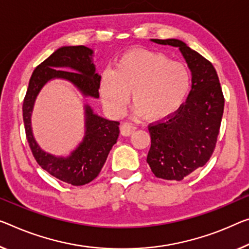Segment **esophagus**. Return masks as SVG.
I'll list each match as a JSON object with an SVG mask.
<instances>
[{"label": "esophagus", "instance_id": "esophagus-1", "mask_svg": "<svg viewBox=\"0 0 249 249\" xmlns=\"http://www.w3.org/2000/svg\"><path fill=\"white\" fill-rule=\"evenodd\" d=\"M136 129H137L136 125H133L131 124H128V122H125V124H122L120 125V131H121L122 136H130L133 131H135Z\"/></svg>", "mask_w": 249, "mask_h": 249}]
</instances>
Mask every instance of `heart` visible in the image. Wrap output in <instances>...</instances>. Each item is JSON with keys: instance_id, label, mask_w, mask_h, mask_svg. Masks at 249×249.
Returning <instances> with one entry per match:
<instances>
[{"instance_id": "heart-1", "label": "heart", "mask_w": 249, "mask_h": 249, "mask_svg": "<svg viewBox=\"0 0 249 249\" xmlns=\"http://www.w3.org/2000/svg\"><path fill=\"white\" fill-rule=\"evenodd\" d=\"M191 87L189 69L160 52L131 51L118 60L116 69L102 72L103 106L113 117L124 113L131 91L136 113L147 120L166 119L180 108Z\"/></svg>"}]
</instances>
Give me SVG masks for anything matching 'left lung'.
Instances as JSON below:
<instances>
[{
  "mask_svg": "<svg viewBox=\"0 0 249 249\" xmlns=\"http://www.w3.org/2000/svg\"><path fill=\"white\" fill-rule=\"evenodd\" d=\"M151 41L179 48L193 74L185 103L167 120L148 125L151 147L147 162L157 178L182 180L204 167L215 150L225 99L217 72L199 53L177 39Z\"/></svg>",
  "mask_w": 249,
  "mask_h": 249,
  "instance_id": "1",
  "label": "left lung"
}]
</instances>
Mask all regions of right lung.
I'll return each mask as SVG.
<instances>
[{"label":"right lung","mask_w":249,"mask_h":249,"mask_svg":"<svg viewBox=\"0 0 249 249\" xmlns=\"http://www.w3.org/2000/svg\"><path fill=\"white\" fill-rule=\"evenodd\" d=\"M92 53L83 45L62 47L53 52L34 69L22 107L26 139L36 162L53 177L73 186H83L98 177L119 137L120 122L99 117L86 106V136L79 147L64 158L50 155L37 146L31 129V113L42 87L54 78L72 82L86 97L99 98L101 76L95 73ZM60 67H70L74 71H62Z\"/></svg>","instance_id":"right-lung-1"}]
</instances>
